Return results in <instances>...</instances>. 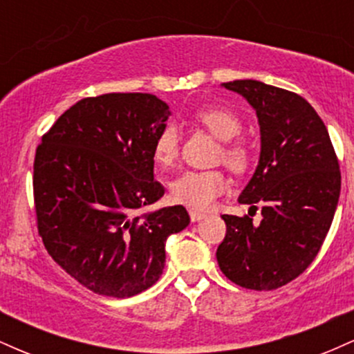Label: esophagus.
I'll use <instances>...</instances> for the list:
<instances>
[{
	"mask_svg": "<svg viewBox=\"0 0 354 354\" xmlns=\"http://www.w3.org/2000/svg\"><path fill=\"white\" fill-rule=\"evenodd\" d=\"M189 218L191 221L196 223V221H201L203 218H206V213H201V211H194V209H189Z\"/></svg>",
	"mask_w": 354,
	"mask_h": 354,
	"instance_id": "34e87169",
	"label": "esophagus"
}]
</instances>
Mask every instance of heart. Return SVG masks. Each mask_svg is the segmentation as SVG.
<instances>
[{"instance_id":"1","label":"heart","mask_w":354,"mask_h":354,"mask_svg":"<svg viewBox=\"0 0 354 354\" xmlns=\"http://www.w3.org/2000/svg\"><path fill=\"white\" fill-rule=\"evenodd\" d=\"M194 121L201 124L209 135L221 141L216 160L230 166L233 171L243 173L251 163V146L241 138V120L226 108H206L194 115ZM180 154V133L176 126L168 124L161 129L153 146L154 161L161 166H171ZM228 189V178L221 169L206 171H185L176 176L169 186L173 201L194 209H205L218 196Z\"/></svg>"}]
</instances>
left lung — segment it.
I'll use <instances>...</instances> for the list:
<instances>
[{"instance_id":"obj_1","label":"left lung","mask_w":354,"mask_h":354,"mask_svg":"<svg viewBox=\"0 0 354 354\" xmlns=\"http://www.w3.org/2000/svg\"><path fill=\"white\" fill-rule=\"evenodd\" d=\"M254 108L261 133L258 168L239 194L261 205V223L223 214L226 236L216 259L226 278L270 291L311 265L338 206L341 173L328 129L306 100L256 80L223 83Z\"/></svg>"}]
</instances>
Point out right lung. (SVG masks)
<instances>
[{
	"instance_id": "obj_1",
	"label": "right lung",
	"mask_w": 354,
	"mask_h": 354,
	"mask_svg": "<svg viewBox=\"0 0 354 354\" xmlns=\"http://www.w3.org/2000/svg\"><path fill=\"white\" fill-rule=\"evenodd\" d=\"M171 115L148 93L73 104L36 148L38 233L58 265L93 293L129 298L165 270V243L189 225L181 205L141 214L165 194L153 146Z\"/></svg>"
}]
</instances>
